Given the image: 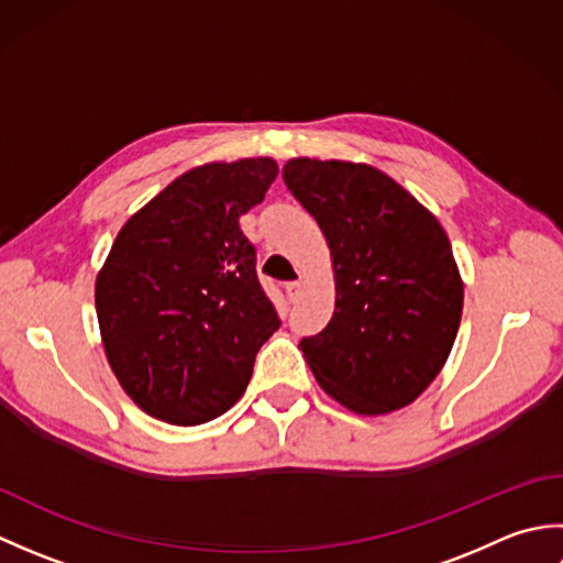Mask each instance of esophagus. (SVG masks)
<instances>
[{"label":"esophagus","mask_w":563,"mask_h":563,"mask_svg":"<svg viewBox=\"0 0 563 563\" xmlns=\"http://www.w3.org/2000/svg\"><path fill=\"white\" fill-rule=\"evenodd\" d=\"M302 288H305V285H302L300 280H295V283H288V292H290V300H292V302L297 300V297H300Z\"/></svg>","instance_id":"esophagus-1"}]
</instances>
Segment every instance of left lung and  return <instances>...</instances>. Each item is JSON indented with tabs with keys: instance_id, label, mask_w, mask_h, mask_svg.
Instances as JSON below:
<instances>
[{
	"instance_id": "obj_1",
	"label": "left lung",
	"mask_w": 563,
	"mask_h": 563,
	"mask_svg": "<svg viewBox=\"0 0 563 563\" xmlns=\"http://www.w3.org/2000/svg\"><path fill=\"white\" fill-rule=\"evenodd\" d=\"M283 181L324 232L336 280L327 329L300 341L309 369L353 413L404 409L457 339L464 285L445 230L369 164L297 157Z\"/></svg>"
}]
</instances>
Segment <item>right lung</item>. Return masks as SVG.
Masks as SVG:
<instances>
[{"mask_svg":"<svg viewBox=\"0 0 563 563\" xmlns=\"http://www.w3.org/2000/svg\"><path fill=\"white\" fill-rule=\"evenodd\" d=\"M278 176L271 157L196 166L130 218L97 275L113 375L142 411L198 426L242 397L280 327L239 218Z\"/></svg>","mask_w":563,"mask_h":563,"instance_id":"right-lung-1","label":"right lung"}]
</instances>
